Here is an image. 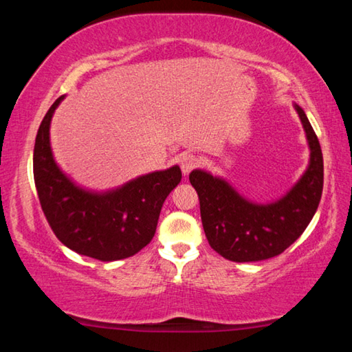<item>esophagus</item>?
Listing matches in <instances>:
<instances>
[{"instance_id": "1", "label": "esophagus", "mask_w": 352, "mask_h": 352, "mask_svg": "<svg viewBox=\"0 0 352 352\" xmlns=\"http://www.w3.org/2000/svg\"><path fill=\"white\" fill-rule=\"evenodd\" d=\"M197 164H199V158L192 153H183L180 157V168L184 175H188Z\"/></svg>"}]
</instances>
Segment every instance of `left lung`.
<instances>
[{
  "label": "left lung",
  "instance_id": "left-lung-1",
  "mask_svg": "<svg viewBox=\"0 0 352 352\" xmlns=\"http://www.w3.org/2000/svg\"><path fill=\"white\" fill-rule=\"evenodd\" d=\"M309 146V164L287 192L258 204L223 177L194 169L189 182L197 190L200 216L212 250L234 262H256L281 254L307 228L323 192V153L305 110L294 102Z\"/></svg>",
  "mask_w": 352,
  "mask_h": 352
}]
</instances>
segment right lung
Here are the masks:
<instances>
[{
	"mask_svg": "<svg viewBox=\"0 0 352 352\" xmlns=\"http://www.w3.org/2000/svg\"><path fill=\"white\" fill-rule=\"evenodd\" d=\"M63 99L51 105L35 138L34 180L41 210L73 252L104 262L133 256L152 241L164 200L182 180L180 166L105 190L80 186L57 164L51 147V121Z\"/></svg>",
	"mask_w": 352,
	"mask_h": 352,
	"instance_id": "right-lung-1",
	"label": "right lung"
}]
</instances>
